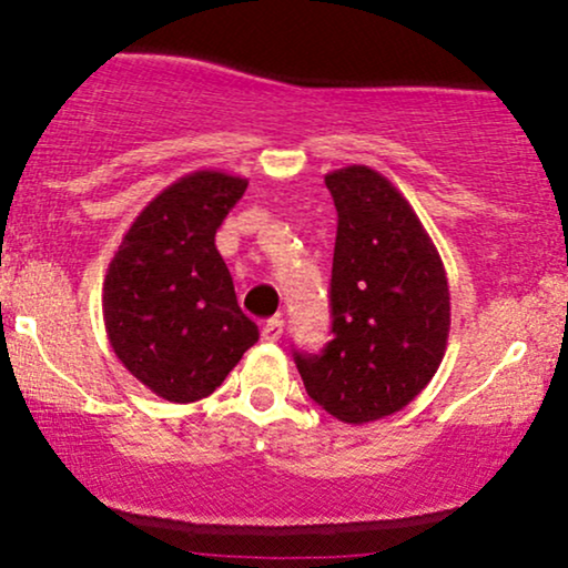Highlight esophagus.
<instances>
[{
  "label": "esophagus",
  "instance_id": "1",
  "mask_svg": "<svg viewBox=\"0 0 568 568\" xmlns=\"http://www.w3.org/2000/svg\"><path fill=\"white\" fill-rule=\"evenodd\" d=\"M280 336H283V321H280V317H272V321H266L262 325V342L275 344L280 342Z\"/></svg>",
  "mask_w": 568,
  "mask_h": 568
}]
</instances>
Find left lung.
I'll return each instance as SVG.
<instances>
[{"instance_id":"1","label":"left lung","mask_w":568,"mask_h":568,"mask_svg":"<svg viewBox=\"0 0 568 568\" xmlns=\"http://www.w3.org/2000/svg\"><path fill=\"white\" fill-rule=\"evenodd\" d=\"M338 226L331 270V338L296 352L306 395L347 425L406 408L438 371L452 293L438 247L393 181L368 165L325 175Z\"/></svg>"}]
</instances>
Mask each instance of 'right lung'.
<instances>
[{
  "label": "right lung",
  "instance_id": "add662e5",
  "mask_svg": "<svg viewBox=\"0 0 568 568\" xmlns=\"http://www.w3.org/2000/svg\"><path fill=\"white\" fill-rule=\"evenodd\" d=\"M247 179L194 171L149 202L109 262L103 323L114 355L171 403L207 397L258 328L243 315L216 230Z\"/></svg>",
  "mask_w": 568,
  "mask_h": 568
}]
</instances>
